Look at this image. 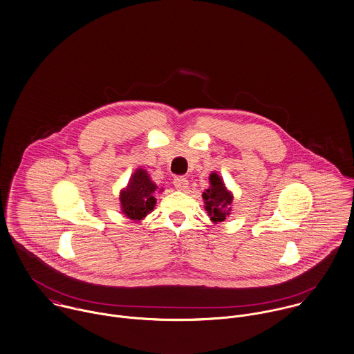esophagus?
Here are the masks:
<instances>
[{
  "instance_id": "1",
  "label": "esophagus",
  "mask_w": 354,
  "mask_h": 354,
  "mask_svg": "<svg viewBox=\"0 0 354 354\" xmlns=\"http://www.w3.org/2000/svg\"><path fill=\"white\" fill-rule=\"evenodd\" d=\"M173 184H174V187L177 188V189H180V191H185L187 188H188V180L185 178V177H176L174 180H173Z\"/></svg>"
}]
</instances>
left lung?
Here are the masks:
<instances>
[{"label": "left lung", "mask_w": 354, "mask_h": 354, "mask_svg": "<svg viewBox=\"0 0 354 354\" xmlns=\"http://www.w3.org/2000/svg\"><path fill=\"white\" fill-rule=\"evenodd\" d=\"M210 187L205 189L202 198L205 201V209L213 223L224 221L231 212L232 194L225 188L223 178L217 173H212L209 177Z\"/></svg>", "instance_id": "8db88e82"}]
</instances>
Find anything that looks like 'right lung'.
Here are the masks:
<instances>
[{"label":"right lung","mask_w":354,"mask_h":354,"mask_svg":"<svg viewBox=\"0 0 354 354\" xmlns=\"http://www.w3.org/2000/svg\"><path fill=\"white\" fill-rule=\"evenodd\" d=\"M156 191L158 185L151 180L147 170L137 169L127 187L120 192V207L123 214L134 221L145 218L156 205Z\"/></svg>","instance_id":"obj_1"}]
</instances>
